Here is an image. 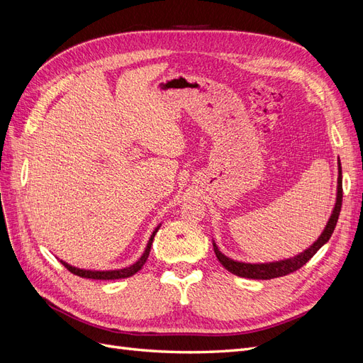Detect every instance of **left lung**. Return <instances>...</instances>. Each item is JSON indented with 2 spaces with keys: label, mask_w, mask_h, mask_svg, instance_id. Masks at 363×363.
Here are the masks:
<instances>
[{
  "label": "left lung",
  "mask_w": 363,
  "mask_h": 363,
  "mask_svg": "<svg viewBox=\"0 0 363 363\" xmlns=\"http://www.w3.org/2000/svg\"><path fill=\"white\" fill-rule=\"evenodd\" d=\"M341 205H342V169H341V161L337 160L336 202H335L333 211L330 214L329 221H327L324 230L321 232V235L318 237V240L315 241L311 245V247H308L305 252H301V253L292 256V258H288V259L274 261V262H262V264H249V262H240V261H233V259L228 258V256H225L223 253L218 250L217 244L213 241L217 259L232 274L240 276V277H247V279L267 280V279H274V277H280V276H286L289 273H294L296 270H298V268L305 265L312 258V256L317 253L327 241L330 240L332 233L335 230V226L337 223L339 213H341Z\"/></svg>",
  "instance_id": "8db88e82"
}]
</instances>
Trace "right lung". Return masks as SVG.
I'll return each instance as SVG.
<instances>
[{"mask_svg":"<svg viewBox=\"0 0 363 363\" xmlns=\"http://www.w3.org/2000/svg\"><path fill=\"white\" fill-rule=\"evenodd\" d=\"M161 225H158L155 228V230L152 232V235L147 241V245L146 249L143 252V255L140 256V259L137 262H134L133 265L130 267H125V268H121V270H108V272H96V270H83V268H77V267H72L69 265L67 262L65 261H60L69 272H71L72 274H77L79 277H86V279H98V280H114V279H123V277H130L133 274H135L138 270H142V267L145 265L147 256H149V252H150V245H152V241H154V237L155 233L158 232Z\"/></svg>","mask_w":363,"mask_h":363,"instance_id":"1","label":"right lung"}]
</instances>
